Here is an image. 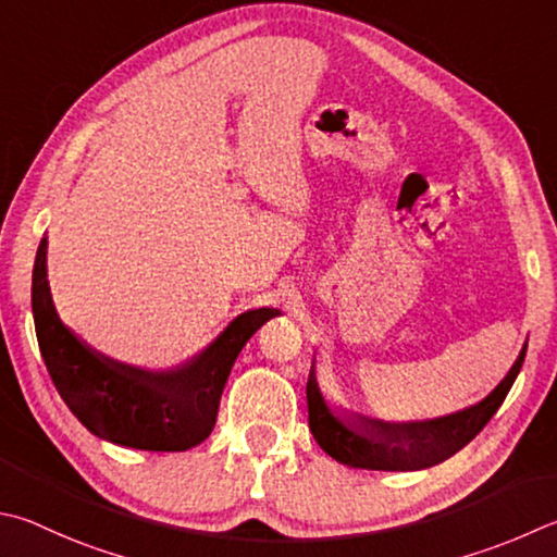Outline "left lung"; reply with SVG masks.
Returning a JSON list of instances; mask_svg holds the SVG:
<instances>
[{"mask_svg":"<svg viewBox=\"0 0 557 557\" xmlns=\"http://www.w3.org/2000/svg\"><path fill=\"white\" fill-rule=\"evenodd\" d=\"M523 358L525 346L509 370V375L499 382V387L470 409L419 423H382L366 419L362 421L366 426H350V423L333 417L321 397L311 368L307 382L309 429L319 446L331 458L348 465V468L384 472L431 468V465L448 460L450 455L468 446L487 426V421L497 413L502 401L507 399L511 384L523 366Z\"/></svg>","mask_w":557,"mask_h":557,"instance_id":"8db88e82","label":"left lung"}]
</instances>
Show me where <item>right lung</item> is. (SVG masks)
<instances>
[{
  "label": "right lung",
  "instance_id": "1",
  "mask_svg": "<svg viewBox=\"0 0 557 557\" xmlns=\"http://www.w3.org/2000/svg\"><path fill=\"white\" fill-rule=\"evenodd\" d=\"M44 238L36 252L32 307L40 356L70 411L95 436L116 446L177 453L199 446L216 423L219 401L240 348L277 309L240 313L185 368L146 372L119 366L79 343L60 323L46 280Z\"/></svg>",
  "mask_w": 557,
  "mask_h": 557
}]
</instances>
